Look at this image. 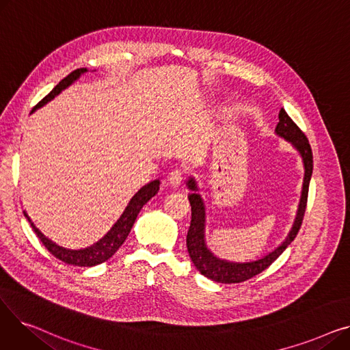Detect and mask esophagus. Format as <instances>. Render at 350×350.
Here are the masks:
<instances>
[{
	"label": "esophagus",
	"mask_w": 350,
	"mask_h": 350,
	"mask_svg": "<svg viewBox=\"0 0 350 350\" xmlns=\"http://www.w3.org/2000/svg\"><path fill=\"white\" fill-rule=\"evenodd\" d=\"M181 180H183V172L180 169H174L169 174V183L173 187H178L181 185Z\"/></svg>",
	"instance_id": "34e87169"
}]
</instances>
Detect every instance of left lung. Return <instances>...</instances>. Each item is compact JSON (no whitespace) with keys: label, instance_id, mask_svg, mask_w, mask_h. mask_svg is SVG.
I'll return each mask as SVG.
<instances>
[{"label":"left lung","instance_id":"1","mask_svg":"<svg viewBox=\"0 0 350 350\" xmlns=\"http://www.w3.org/2000/svg\"><path fill=\"white\" fill-rule=\"evenodd\" d=\"M280 122L275 127V133L284 137L289 142L295 149L299 152L302 161H304V185H302V194L299 207L297 211L295 221L285 238V241L275 248L272 252L264 255L262 258L250 261V262H232L227 260H221L215 256L206 244V207L204 201L201 196L197 193V181L190 177L187 181V187L191 190L189 194V201L191 204V223L187 232V251L194 267L207 277L215 282L221 284H237L244 282L255 275H258L264 269H267L278 256L286 250V247L295 240V237L301 228L304 214L306 210V201H308V190H309V181L312 177V170H314V156H312L310 144L305 136V133L295 124L284 109L280 110Z\"/></svg>","mask_w":350,"mask_h":350}]
</instances>
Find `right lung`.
I'll return each instance as SVG.
<instances>
[{
	"label": "right lung",
	"instance_id": "obj_1",
	"mask_svg": "<svg viewBox=\"0 0 350 350\" xmlns=\"http://www.w3.org/2000/svg\"><path fill=\"white\" fill-rule=\"evenodd\" d=\"M85 72H88L86 68H81V69L70 72L66 78H64L38 105H36L32 109V112L36 109L42 107L44 105H46L49 100H52L57 95H59L64 89H66L69 85L75 82ZM159 186H160L159 180H153L150 183H147V185L143 186L132 197V200L129 201L127 207L122 213L120 218L113 224V227L110 228L98 243H95L94 245H90V247H86V248H81V250H69V248H64L58 244H55L53 241L49 240V238H46L38 228L35 227V224L31 221V218L28 217V214L25 211H24V215L27 217V219L29 221L32 230L35 231L36 237L40 238L41 243L45 245V248L53 256H57L58 260H61L62 262L69 264V265L94 267V265H98V264H102V262L107 261L110 256H112L120 248V245L126 241L129 232H131V230H132V227L136 221V217L140 213L142 207L152 197H154L157 194Z\"/></svg>",
	"mask_w": 350,
	"mask_h": 350
}]
</instances>
